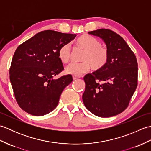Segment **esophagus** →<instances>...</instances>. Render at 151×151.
<instances>
[{"mask_svg":"<svg viewBox=\"0 0 151 151\" xmlns=\"http://www.w3.org/2000/svg\"><path fill=\"white\" fill-rule=\"evenodd\" d=\"M81 78V76H73V80H76V79H78Z\"/></svg>","mask_w":151,"mask_h":151,"instance_id":"1","label":"esophagus"}]
</instances>
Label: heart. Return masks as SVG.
Segmentation results:
<instances>
[{"mask_svg": "<svg viewBox=\"0 0 151 151\" xmlns=\"http://www.w3.org/2000/svg\"><path fill=\"white\" fill-rule=\"evenodd\" d=\"M76 45L84 50L82 60L80 63L73 62L67 65L65 73L74 76H80L86 73L92 66L94 69H99L107 62L108 50L105 46L101 45L99 41L94 37L84 36L78 37ZM70 45L65 43L60 48L58 58L63 63H66L70 59Z\"/></svg>", "mask_w": 151, "mask_h": 151, "instance_id": "obj_1", "label": "heart"}]
</instances>
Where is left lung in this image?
Masks as SVG:
<instances>
[{"mask_svg":"<svg viewBox=\"0 0 151 151\" xmlns=\"http://www.w3.org/2000/svg\"><path fill=\"white\" fill-rule=\"evenodd\" d=\"M88 34L104 41L108 58L101 69L84 76L83 102L86 108L98 117L114 116L128 107L136 89V57L123 38L112 30L102 28Z\"/></svg>","mask_w":151,"mask_h":151,"instance_id":"8db88e82","label":"left lung"}]
</instances>
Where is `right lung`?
<instances>
[{"label":"right lung","mask_w":151,"mask_h":151,"mask_svg":"<svg viewBox=\"0 0 151 151\" xmlns=\"http://www.w3.org/2000/svg\"><path fill=\"white\" fill-rule=\"evenodd\" d=\"M76 36L44 30L17 48L9 69V79L16 101L24 111L41 116L57 106L64 88L73 81L70 75L54 78L64 69L58 50Z\"/></svg>","instance_id":"obj_1"}]
</instances>
